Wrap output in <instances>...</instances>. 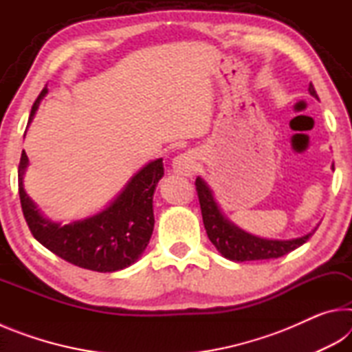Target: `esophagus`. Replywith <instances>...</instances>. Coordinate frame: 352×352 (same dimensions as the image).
<instances>
[{
  "label": "esophagus",
  "mask_w": 352,
  "mask_h": 352,
  "mask_svg": "<svg viewBox=\"0 0 352 352\" xmlns=\"http://www.w3.org/2000/svg\"><path fill=\"white\" fill-rule=\"evenodd\" d=\"M172 170L175 172L177 175L182 177H190L195 170V158L192 153H182L174 158L172 162Z\"/></svg>",
  "instance_id": "esophagus-1"
}]
</instances>
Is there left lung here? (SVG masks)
I'll use <instances>...</instances> for the list:
<instances>
[{"label": "left lung", "mask_w": 352, "mask_h": 352, "mask_svg": "<svg viewBox=\"0 0 352 352\" xmlns=\"http://www.w3.org/2000/svg\"><path fill=\"white\" fill-rule=\"evenodd\" d=\"M309 93L318 99L312 83H309ZM195 186H197V195L206 234L212 242V245L219 250V253L230 261L243 262L281 258V256L294 252L295 248L307 242L309 237L317 230L315 228L312 233L289 241L262 239V237L253 236L241 230L239 226L230 222L228 217H225L216 199H214L212 190L205 183L204 178L197 177Z\"/></svg>", "instance_id": "1"}]
</instances>
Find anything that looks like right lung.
Instances as JSON below:
<instances>
[{
    "label": "right lung",
    "instance_id": "add662e5",
    "mask_svg": "<svg viewBox=\"0 0 352 352\" xmlns=\"http://www.w3.org/2000/svg\"><path fill=\"white\" fill-rule=\"evenodd\" d=\"M46 93L43 88L38 94L28 124H31ZM28 163V155L23 151L19 166L20 201L29 230L41 245L69 264L100 273L122 270L138 261L153 231L152 200L157 183L164 175L163 158L151 162L135 174L104 211L68 225L46 219L26 194L23 177Z\"/></svg>",
    "mask_w": 352,
    "mask_h": 352
}]
</instances>
